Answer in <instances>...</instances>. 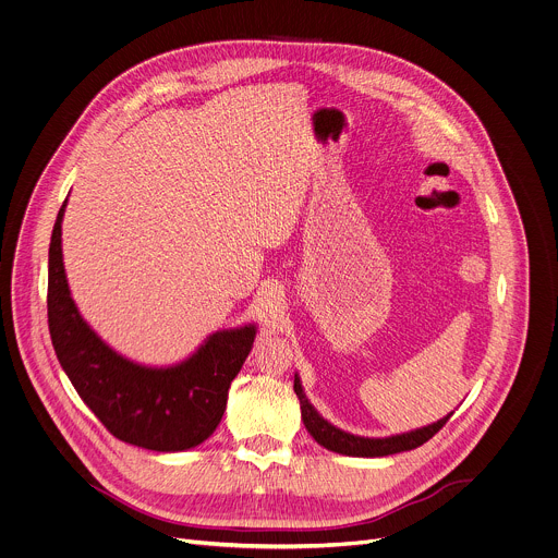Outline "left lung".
Returning <instances> with one entry per match:
<instances>
[{"label":"left lung","instance_id":"left-lung-1","mask_svg":"<svg viewBox=\"0 0 558 558\" xmlns=\"http://www.w3.org/2000/svg\"><path fill=\"white\" fill-rule=\"evenodd\" d=\"M293 390L300 399V410H302V421L304 427L308 429V434L317 440V445L326 447L328 451L335 453H343V456H354V458H384V456H392V453H401V451H410L416 449L421 445H425L429 438H434L445 425L447 421L453 416V412L445 418H440L434 425H427L423 429L410 432V434H401V436H392V438H361V436H352L345 434L337 427H332L330 423H326L308 403V399L302 392L300 379L295 377L293 381Z\"/></svg>","mask_w":558,"mask_h":558}]
</instances>
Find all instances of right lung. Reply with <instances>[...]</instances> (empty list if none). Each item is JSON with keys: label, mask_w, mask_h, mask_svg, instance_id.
<instances>
[{"label": "right lung", "mask_w": 558, "mask_h": 558, "mask_svg": "<svg viewBox=\"0 0 558 558\" xmlns=\"http://www.w3.org/2000/svg\"><path fill=\"white\" fill-rule=\"evenodd\" d=\"M63 202L50 241L48 326L74 390L118 440L150 451H183L208 440L228 390L247 359L256 326L219 330L179 365L144 367L113 352L81 317L61 254Z\"/></svg>", "instance_id": "add662e5"}]
</instances>
